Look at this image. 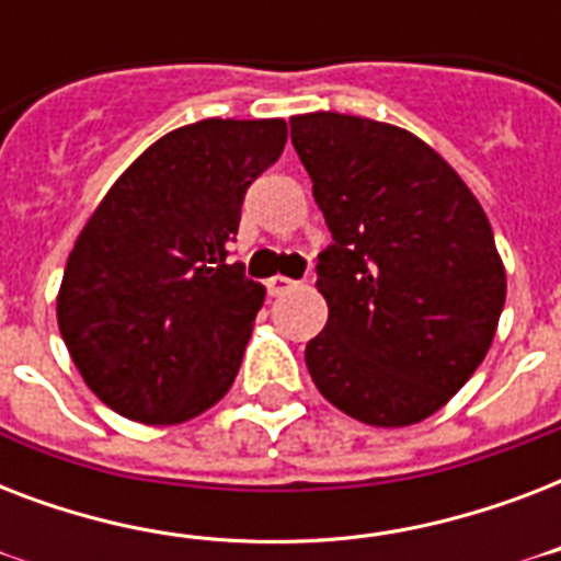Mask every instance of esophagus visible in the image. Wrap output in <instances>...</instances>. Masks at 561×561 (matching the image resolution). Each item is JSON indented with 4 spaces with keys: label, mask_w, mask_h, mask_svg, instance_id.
Masks as SVG:
<instances>
[{
    "label": "esophagus",
    "mask_w": 561,
    "mask_h": 561,
    "mask_svg": "<svg viewBox=\"0 0 561 561\" xmlns=\"http://www.w3.org/2000/svg\"><path fill=\"white\" fill-rule=\"evenodd\" d=\"M294 288H297V282L288 279V276H273V279H267V294L271 297H282V294H288Z\"/></svg>",
    "instance_id": "1"
}]
</instances>
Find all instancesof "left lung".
Returning a JSON list of instances; mask_svg holds the SVG:
<instances>
[{
	"instance_id": "8db88e82",
	"label": "left lung",
	"mask_w": 561,
	"mask_h": 561,
	"mask_svg": "<svg viewBox=\"0 0 561 561\" xmlns=\"http://www.w3.org/2000/svg\"><path fill=\"white\" fill-rule=\"evenodd\" d=\"M290 142L334 238L317 264L329 323L306 346L311 381L364 425H416L483 364L504 311L486 211L404 127L306 113Z\"/></svg>"
}]
</instances>
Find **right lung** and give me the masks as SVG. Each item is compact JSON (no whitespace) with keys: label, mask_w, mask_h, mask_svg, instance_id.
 I'll use <instances>...</instances> for the list:
<instances>
[{"label":"right lung","mask_w":561,"mask_h":561,"mask_svg":"<svg viewBox=\"0 0 561 561\" xmlns=\"http://www.w3.org/2000/svg\"><path fill=\"white\" fill-rule=\"evenodd\" d=\"M285 118H203L139 153L75 241L57 325L118 416L180 425L236 381L264 288L229 262L247 186L279 160Z\"/></svg>","instance_id":"right-lung-1"}]
</instances>
